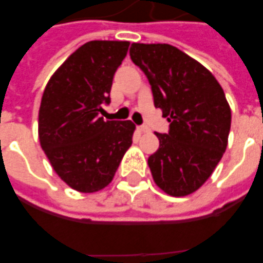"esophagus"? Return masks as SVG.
I'll return each mask as SVG.
<instances>
[{
	"label": "esophagus",
	"instance_id": "esophagus-1",
	"mask_svg": "<svg viewBox=\"0 0 263 263\" xmlns=\"http://www.w3.org/2000/svg\"><path fill=\"white\" fill-rule=\"evenodd\" d=\"M136 129H138V132H139V134H144V132H148V128L144 127V125H140V127H138Z\"/></svg>",
	"mask_w": 263,
	"mask_h": 263
}]
</instances>
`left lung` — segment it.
<instances>
[{
    "instance_id": "obj_1",
    "label": "left lung",
    "mask_w": 263,
    "mask_h": 263,
    "mask_svg": "<svg viewBox=\"0 0 263 263\" xmlns=\"http://www.w3.org/2000/svg\"><path fill=\"white\" fill-rule=\"evenodd\" d=\"M129 55L147 76L154 106L169 123L160 147L148 157L156 184L185 196L212 176L228 144L231 107L209 69L168 43H132Z\"/></svg>"
}]
</instances>
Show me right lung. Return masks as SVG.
I'll use <instances>...</instances> for the list:
<instances>
[{
    "label": "right lung",
    "instance_id": "right-lung-1",
    "mask_svg": "<svg viewBox=\"0 0 263 263\" xmlns=\"http://www.w3.org/2000/svg\"><path fill=\"white\" fill-rule=\"evenodd\" d=\"M127 41H90L53 73L39 107L41 147L71 188L97 192L110 183L132 144L135 124L105 121L113 76L127 55Z\"/></svg>",
    "mask_w": 263,
    "mask_h": 263
}]
</instances>
